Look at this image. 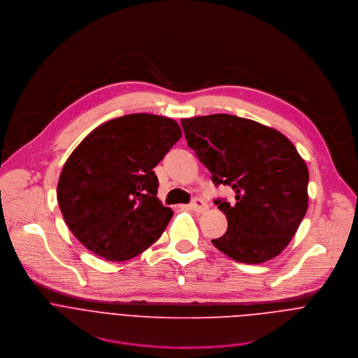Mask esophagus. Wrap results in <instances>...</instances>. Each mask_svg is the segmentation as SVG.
Masks as SVG:
<instances>
[{
  "label": "esophagus",
  "mask_w": 358,
  "mask_h": 358,
  "mask_svg": "<svg viewBox=\"0 0 358 358\" xmlns=\"http://www.w3.org/2000/svg\"><path fill=\"white\" fill-rule=\"evenodd\" d=\"M189 208L193 210V211H196V213H204V211L208 208V206H207L201 199H194V200L189 204Z\"/></svg>",
  "instance_id": "1"
}]
</instances>
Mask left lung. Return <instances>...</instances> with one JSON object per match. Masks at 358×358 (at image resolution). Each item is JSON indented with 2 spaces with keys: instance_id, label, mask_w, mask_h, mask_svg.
Returning a JSON list of instances; mask_svg holds the SVG:
<instances>
[{
  "instance_id": "left-lung-1",
  "label": "left lung",
  "mask_w": 358,
  "mask_h": 358,
  "mask_svg": "<svg viewBox=\"0 0 358 358\" xmlns=\"http://www.w3.org/2000/svg\"><path fill=\"white\" fill-rule=\"evenodd\" d=\"M180 123L213 182L235 192L234 204L215 200L228 228L213 245L246 264L280 255L308 210L309 172L294 144L275 129L225 113Z\"/></svg>"
}]
</instances>
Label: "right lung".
I'll list each match as a JSON object with an SVG mask.
<instances>
[{
    "instance_id": "obj_1",
    "label": "right lung",
    "mask_w": 358,
    "mask_h": 358,
    "mask_svg": "<svg viewBox=\"0 0 358 358\" xmlns=\"http://www.w3.org/2000/svg\"><path fill=\"white\" fill-rule=\"evenodd\" d=\"M180 137L173 119L133 113L98 126L71 152L57 200L66 224L88 250L123 262L162 235L173 211L157 197L152 169Z\"/></svg>"
}]
</instances>
